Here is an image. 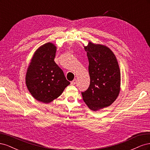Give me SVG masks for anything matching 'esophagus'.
I'll return each instance as SVG.
<instances>
[{"mask_svg":"<svg viewBox=\"0 0 150 150\" xmlns=\"http://www.w3.org/2000/svg\"><path fill=\"white\" fill-rule=\"evenodd\" d=\"M77 83V80L75 79H74L73 81H72L71 82V85H74V84H76Z\"/></svg>","mask_w":150,"mask_h":150,"instance_id":"obj_1","label":"esophagus"}]
</instances>
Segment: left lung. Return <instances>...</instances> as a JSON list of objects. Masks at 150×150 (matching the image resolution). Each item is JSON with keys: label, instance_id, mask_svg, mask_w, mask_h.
<instances>
[{"label": "left lung", "instance_id": "8db88e82", "mask_svg": "<svg viewBox=\"0 0 150 150\" xmlns=\"http://www.w3.org/2000/svg\"><path fill=\"white\" fill-rule=\"evenodd\" d=\"M84 49L89 61L90 84L81 94L89 108L95 111L110 106L118 96L120 70L116 56L110 48L89 42Z\"/></svg>", "mask_w": 150, "mask_h": 150}]
</instances>
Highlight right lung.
I'll use <instances>...</instances> for the list:
<instances>
[{"mask_svg":"<svg viewBox=\"0 0 150 150\" xmlns=\"http://www.w3.org/2000/svg\"><path fill=\"white\" fill-rule=\"evenodd\" d=\"M56 47L51 42L40 46L34 54L25 76L27 87L35 99L49 103L58 98L70 84L54 59Z\"/></svg>","mask_w":150,"mask_h":150,"instance_id":"1","label":"right lung"}]
</instances>
